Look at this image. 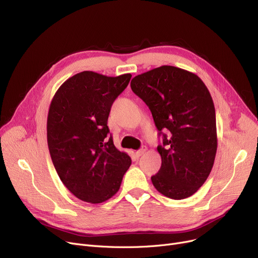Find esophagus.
<instances>
[{
    "instance_id": "1",
    "label": "esophagus",
    "mask_w": 258,
    "mask_h": 258,
    "mask_svg": "<svg viewBox=\"0 0 258 258\" xmlns=\"http://www.w3.org/2000/svg\"><path fill=\"white\" fill-rule=\"evenodd\" d=\"M146 150H147V148L146 147H143V148H141L140 150H138L137 152H136V154H137V157H141L142 154H144L146 152Z\"/></svg>"
}]
</instances>
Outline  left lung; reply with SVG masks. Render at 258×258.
I'll list each match as a JSON object with an SVG mask.
<instances>
[{"mask_svg": "<svg viewBox=\"0 0 258 258\" xmlns=\"http://www.w3.org/2000/svg\"><path fill=\"white\" fill-rule=\"evenodd\" d=\"M131 89L149 107L163 135L162 159L153 186L165 197H190L207 181L217 151L213 98L199 76L172 66H162L136 76ZM168 130L169 137L160 131Z\"/></svg>", "mask_w": 258, "mask_h": 258, "instance_id": "obj_1", "label": "left lung"}]
</instances>
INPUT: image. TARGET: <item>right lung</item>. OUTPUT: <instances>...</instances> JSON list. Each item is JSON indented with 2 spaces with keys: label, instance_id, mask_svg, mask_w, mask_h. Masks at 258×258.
<instances>
[{
  "label": "right lung",
  "instance_id": "obj_1",
  "mask_svg": "<svg viewBox=\"0 0 258 258\" xmlns=\"http://www.w3.org/2000/svg\"><path fill=\"white\" fill-rule=\"evenodd\" d=\"M131 74L116 77L84 71L59 87L47 115V146L64 186L78 199L97 204L114 196L131 158L108 137L111 106Z\"/></svg>",
  "mask_w": 258,
  "mask_h": 258
}]
</instances>
